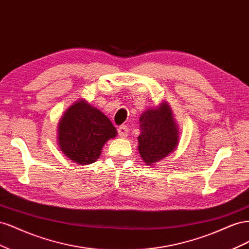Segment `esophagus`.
<instances>
[{
    "label": "esophagus",
    "instance_id": "34e87169",
    "mask_svg": "<svg viewBox=\"0 0 249 249\" xmlns=\"http://www.w3.org/2000/svg\"><path fill=\"white\" fill-rule=\"evenodd\" d=\"M127 130H129V129H127V126L125 124L118 126V129H117L118 135L120 137H126L127 136Z\"/></svg>",
    "mask_w": 249,
    "mask_h": 249
}]
</instances>
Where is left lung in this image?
Masks as SVG:
<instances>
[{
  "label": "left lung",
  "instance_id": "8db88e82",
  "mask_svg": "<svg viewBox=\"0 0 249 249\" xmlns=\"http://www.w3.org/2000/svg\"><path fill=\"white\" fill-rule=\"evenodd\" d=\"M139 153L147 165L162 160L178 145V127L166 103L149 109L140 116Z\"/></svg>",
  "mask_w": 249,
  "mask_h": 249
}]
</instances>
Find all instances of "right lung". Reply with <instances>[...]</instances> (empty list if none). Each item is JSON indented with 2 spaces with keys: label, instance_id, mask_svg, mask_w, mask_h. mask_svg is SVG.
I'll use <instances>...</instances> for the list:
<instances>
[{
  "label": "right lung",
  "instance_id": "add662e5",
  "mask_svg": "<svg viewBox=\"0 0 249 249\" xmlns=\"http://www.w3.org/2000/svg\"><path fill=\"white\" fill-rule=\"evenodd\" d=\"M117 135L103 113L84 101L71 106L59 123L58 140L63 154L77 164L94 163L105 143Z\"/></svg>",
  "mask_w": 249,
  "mask_h": 249
}]
</instances>
